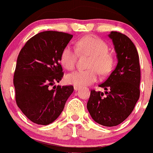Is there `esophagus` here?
Here are the masks:
<instances>
[{"label":"esophagus","instance_id":"obj_1","mask_svg":"<svg viewBox=\"0 0 153 153\" xmlns=\"http://www.w3.org/2000/svg\"><path fill=\"white\" fill-rule=\"evenodd\" d=\"M79 88H80V87H78V86H74V90H75V91H78Z\"/></svg>","mask_w":153,"mask_h":153}]
</instances>
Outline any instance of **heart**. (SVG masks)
I'll list each match as a JSON object with an SVG mask.
<instances>
[{
	"mask_svg": "<svg viewBox=\"0 0 153 153\" xmlns=\"http://www.w3.org/2000/svg\"><path fill=\"white\" fill-rule=\"evenodd\" d=\"M76 48L81 54L91 56L88 63L89 70H77L68 74L66 81L69 84L82 87L94 83L98 78V71L108 74L112 67V58L108 53V47L101 39L93 36L82 38L76 42ZM77 60V53L70 45L64 47L60 54V62L66 70H73Z\"/></svg>",
	"mask_w": 153,
	"mask_h": 153,
	"instance_id": "heart-1",
	"label": "heart"
}]
</instances>
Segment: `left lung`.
<instances>
[{
  "label": "left lung",
  "instance_id": "8db88e82",
  "mask_svg": "<svg viewBox=\"0 0 153 153\" xmlns=\"http://www.w3.org/2000/svg\"><path fill=\"white\" fill-rule=\"evenodd\" d=\"M117 53V64L108 79L99 85L105 90H91L87 104L91 117L107 127L123 122L132 112L140 95L139 54L128 36L117 32L108 35Z\"/></svg>",
  "mask_w": 153,
  "mask_h": 153
}]
</instances>
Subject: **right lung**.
<instances>
[{"label": "right lung", "mask_w": 153, "mask_h": 153, "mask_svg": "<svg viewBox=\"0 0 153 153\" xmlns=\"http://www.w3.org/2000/svg\"><path fill=\"white\" fill-rule=\"evenodd\" d=\"M72 38L65 32H40L31 38L19 53L14 74L15 100L22 113L34 123H53L74 92L72 85L50 89L63 76L60 54Z\"/></svg>", "instance_id": "right-lung-1"}]
</instances>
